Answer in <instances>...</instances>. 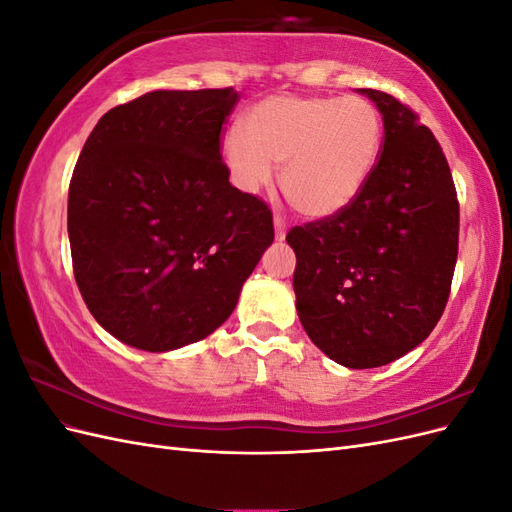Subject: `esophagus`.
Here are the masks:
<instances>
[{"instance_id":"34e87169","label":"esophagus","mask_w":512,"mask_h":512,"mask_svg":"<svg viewBox=\"0 0 512 512\" xmlns=\"http://www.w3.org/2000/svg\"><path fill=\"white\" fill-rule=\"evenodd\" d=\"M273 226H275V239L277 241H284L286 239V224H284V220L282 218H275Z\"/></svg>"}]
</instances>
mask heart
Here are the masks:
<instances>
[{"label": "heart", "mask_w": 512, "mask_h": 512, "mask_svg": "<svg viewBox=\"0 0 512 512\" xmlns=\"http://www.w3.org/2000/svg\"><path fill=\"white\" fill-rule=\"evenodd\" d=\"M382 117L361 96H271L224 132L220 153L232 183L256 194L282 164L280 185L305 218L324 220L350 207L374 175Z\"/></svg>", "instance_id": "heart-1"}]
</instances>
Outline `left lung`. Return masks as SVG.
I'll list each match as a JSON object with an SVG mask.
<instances>
[{"mask_svg":"<svg viewBox=\"0 0 512 512\" xmlns=\"http://www.w3.org/2000/svg\"><path fill=\"white\" fill-rule=\"evenodd\" d=\"M382 115L374 175L350 207L292 228V286L309 339L350 369L391 363L425 342L451 292L459 203L436 136L408 106L356 89Z\"/></svg>","mask_w":512,"mask_h":512,"instance_id":"8db88e82","label":"left lung"}]
</instances>
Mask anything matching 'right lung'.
Instances as JSON below:
<instances>
[{"label": "right lung", "instance_id": "add662e5", "mask_svg": "<svg viewBox=\"0 0 512 512\" xmlns=\"http://www.w3.org/2000/svg\"><path fill=\"white\" fill-rule=\"evenodd\" d=\"M239 91L156 89L100 117L68 192L76 286L119 342L168 352L235 312L273 243L269 207L228 181L220 134Z\"/></svg>", "mask_w": 512, "mask_h": 512}]
</instances>
